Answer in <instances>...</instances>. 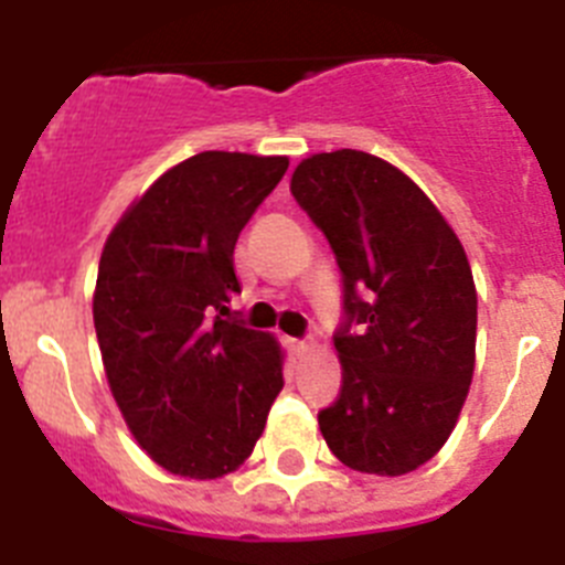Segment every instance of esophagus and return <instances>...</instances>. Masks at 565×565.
I'll list each match as a JSON object with an SVG mask.
<instances>
[{"label":"esophagus","instance_id":"obj_1","mask_svg":"<svg viewBox=\"0 0 565 565\" xmlns=\"http://www.w3.org/2000/svg\"><path fill=\"white\" fill-rule=\"evenodd\" d=\"M288 348H291V353H297V356H302V353L311 348V344L306 342V339H288Z\"/></svg>","mask_w":565,"mask_h":565}]
</instances>
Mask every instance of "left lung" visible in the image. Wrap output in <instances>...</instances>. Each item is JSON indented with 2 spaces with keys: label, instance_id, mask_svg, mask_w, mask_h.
I'll return each instance as SVG.
<instances>
[{
  "label": "left lung",
  "instance_id": "8db88e82",
  "mask_svg": "<svg viewBox=\"0 0 565 565\" xmlns=\"http://www.w3.org/2000/svg\"><path fill=\"white\" fill-rule=\"evenodd\" d=\"M291 194L342 271V391L319 411L322 438L356 472H413L450 438L476 371L461 239L402 169L359 149L306 158Z\"/></svg>",
  "mask_w": 565,
  "mask_h": 565
}]
</instances>
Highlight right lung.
<instances>
[{
	"label": "right lung",
	"mask_w": 565,
	"mask_h": 565,
	"mask_svg": "<svg viewBox=\"0 0 565 565\" xmlns=\"http://www.w3.org/2000/svg\"><path fill=\"white\" fill-rule=\"evenodd\" d=\"M288 169L282 154L201 152L163 172L104 243L93 322L135 441L181 478L252 456L282 391L271 333L228 319L234 243Z\"/></svg>",
	"instance_id": "1"
}]
</instances>
